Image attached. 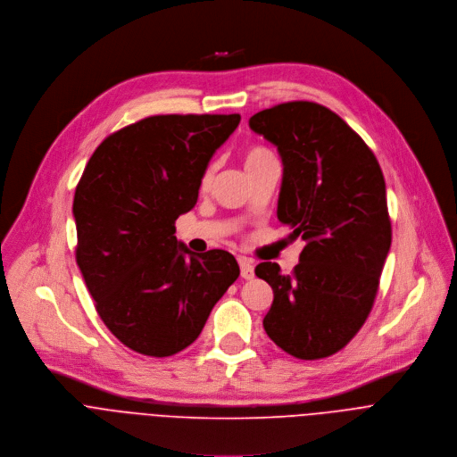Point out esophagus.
<instances>
[{
  "mask_svg": "<svg viewBox=\"0 0 457 457\" xmlns=\"http://www.w3.org/2000/svg\"><path fill=\"white\" fill-rule=\"evenodd\" d=\"M239 268H241V278L252 279L253 278V264L246 257H239Z\"/></svg>",
  "mask_w": 457,
  "mask_h": 457,
  "instance_id": "1",
  "label": "esophagus"
}]
</instances>
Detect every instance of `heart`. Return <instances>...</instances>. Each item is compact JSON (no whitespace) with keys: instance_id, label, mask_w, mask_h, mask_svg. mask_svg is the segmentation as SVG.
Instances as JSON below:
<instances>
[{"instance_id":"b5f03b06","label":"heart","mask_w":457,"mask_h":457,"mask_svg":"<svg viewBox=\"0 0 457 457\" xmlns=\"http://www.w3.org/2000/svg\"><path fill=\"white\" fill-rule=\"evenodd\" d=\"M268 156H271V154H270V151H266L264 147H257V145L248 147V149L243 153L245 169L250 167V165H253V163H257V162H261V160H264V158H268ZM212 174H214V169L209 167L207 172H205V176H204V187H209V186H211Z\"/></svg>"}]
</instances>
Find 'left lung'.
Wrapping results in <instances>:
<instances>
[{"label": "left lung", "instance_id": "8db88e82", "mask_svg": "<svg viewBox=\"0 0 457 457\" xmlns=\"http://www.w3.org/2000/svg\"><path fill=\"white\" fill-rule=\"evenodd\" d=\"M248 126L278 147V218L304 243L294 276L278 262L255 266L273 290L264 331L297 358L329 356L366 322L391 248L382 169L366 142L315 103L262 110Z\"/></svg>", "mask_w": 457, "mask_h": 457}]
</instances>
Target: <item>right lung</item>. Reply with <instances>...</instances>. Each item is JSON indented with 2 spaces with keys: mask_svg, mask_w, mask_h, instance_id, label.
<instances>
[{
  "mask_svg": "<svg viewBox=\"0 0 457 457\" xmlns=\"http://www.w3.org/2000/svg\"><path fill=\"white\" fill-rule=\"evenodd\" d=\"M239 120L144 119L110 135L80 176L71 209L77 264L103 322L137 353L162 358L191 345L239 278L232 253H195L174 236Z\"/></svg>",
  "mask_w": 457,
  "mask_h": 457,
  "instance_id": "obj_1",
  "label": "right lung"
}]
</instances>
